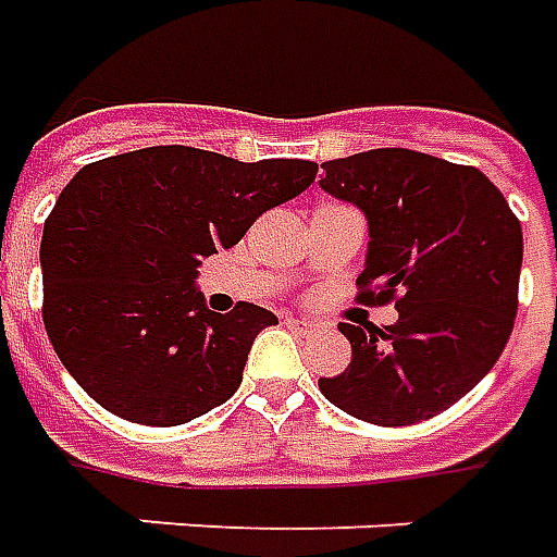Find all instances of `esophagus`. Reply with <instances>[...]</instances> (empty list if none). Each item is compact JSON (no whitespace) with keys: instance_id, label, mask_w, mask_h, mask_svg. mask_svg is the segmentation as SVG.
<instances>
[{"instance_id":"34e87169","label":"esophagus","mask_w":557,"mask_h":557,"mask_svg":"<svg viewBox=\"0 0 557 557\" xmlns=\"http://www.w3.org/2000/svg\"><path fill=\"white\" fill-rule=\"evenodd\" d=\"M285 323L290 326V330H294V333H299V335L314 333V323H311L309 318H287Z\"/></svg>"}]
</instances>
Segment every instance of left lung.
I'll return each mask as SVG.
<instances>
[{
	"label": "left lung",
	"mask_w": 557,
	"mask_h": 557,
	"mask_svg": "<svg viewBox=\"0 0 557 557\" xmlns=\"http://www.w3.org/2000/svg\"><path fill=\"white\" fill-rule=\"evenodd\" d=\"M326 195L366 215V302L396 299L398 321L338 330L348 369L318 386L374 425L447 411L498 362L516 321L522 224L486 173L413 149L323 161Z\"/></svg>",
	"instance_id": "left-lung-1"
}]
</instances>
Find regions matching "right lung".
Returning a JSON list of instances; mask_svg holds the SVG:
<instances>
[{
    "mask_svg": "<svg viewBox=\"0 0 557 557\" xmlns=\"http://www.w3.org/2000/svg\"><path fill=\"white\" fill-rule=\"evenodd\" d=\"M314 173V161H236L191 146L134 149L74 173L41 236L45 326L71 377L144 425L191 423L224 405L278 318L251 302L207 309L197 267Z\"/></svg>",
    "mask_w": 557,
    "mask_h": 557,
    "instance_id": "obj_1",
    "label": "right lung"
}]
</instances>
